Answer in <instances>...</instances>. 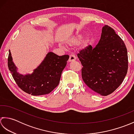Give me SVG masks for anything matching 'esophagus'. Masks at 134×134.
Listing matches in <instances>:
<instances>
[{"label":"esophagus","mask_w":134,"mask_h":134,"mask_svg":"<svg viewBox=\"0 0 134 134\" xmlns=\"http://www.w3.org/2000/svg\"><path fill=\"white\" fill-rule=\"evenodd\" d=\"M76 59V58L74 55H73V54H70L69 56V62L74 61Z\"/></svg>","instance_id":"esophagus-1"}]
</instances>
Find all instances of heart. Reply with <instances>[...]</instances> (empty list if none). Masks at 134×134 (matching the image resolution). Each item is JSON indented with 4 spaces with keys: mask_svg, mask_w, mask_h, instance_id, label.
Wrapping results in <instances>:
<instances>
[{
    "mask_svg": "<svg viewBox=\"0 0 134 134\" xmlns=\"http://www.w3.org/2000/svg\"><path fill=\"white\" fill-rule=\"evenodd\" d=\"M83 37V35L82 34H78L77 35H76L74 37H73L72 39H70L67 43L68 44H69L70 46L77 45L80 43L81 41L82 40ZM89 42H90V39H87L86 40V43L88 44Z\"/></svg>",
    "mask_w": 134,
    "mask_h": 134,
    "instance_id": "heart-1",
    "label": "heart"
}]
</instances>
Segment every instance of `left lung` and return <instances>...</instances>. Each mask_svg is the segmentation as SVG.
Instances as JSON below:
<instances>
[{"label": "left lung", "mask_w": 134, "mask_h": 134, "mask_svg": "<svg viewBox=\"0 0 134 134\" xmlns=\"http://www.w3.org/2000/svg\"><path fill=\"white\" fill-rule=\"evenodd\" d=\"M77 57L83 66L84 82L92 91L102 96L115 91L127 75V48L121 37L107 25L102 28L100 39L95 47L87 46Z\"/></svg>", "instance_id": "1"}]
</instances>
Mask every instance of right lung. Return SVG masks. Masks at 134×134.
I'll use <instances>...</instances> for the list:
<instances>
[{"label": "right lung", "instance_id": "right-lung-1", "mask_svg": "<svg viewBox=\"0 0 134 134\" xmlns=\"http://www.w3.org/2000/svg\"><path fill=\"white\" fill-rule=\"evenodd\" d=\"M69 58L68 55L58 56L49 52L32 74L23 75L17 72L9 50L8 67L16 83L23 91L38 96L49 94L58 86L62 72Z\"/></svg>", "mask_w": 134, "mask_h": 134}]
</instances>
